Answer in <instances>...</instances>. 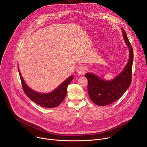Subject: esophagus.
<instances>
[{
  "label": "esophagus",
  "instance_id": "1",
  "mask_svg": "<svg viewBox=\"0 0 147 147\" xmlns=\"http://www.w3.org/2000/svg\"><path fill=\"white\" fill-rule=\"evenodd\" d=\"M86 68L84 66L79 67L77 70V72L78 73V74L81 76L84 75V74L86 73Z\"/></svg>",
  "mask_w": 147,
  "mask_h": 147
}]
</instances>
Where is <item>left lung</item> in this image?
<instances>
[{
	"mask_svg": "<svg viewBox=\"0 0 147 147\" xmlns=\"http://www.w3.org/2000/svg\"><path fill=\"white\" fill-rule=\"evenodd\" d=\"M124 40L129 50L128 63L123 70L111 80L106 81L94 74L87 73L85 77L88 80L87 90L90 99L97 105H108L119 99L128 89L132 81V68L134 59L132 47L123 29Z\"/></svg>",
	"mask_w": 147,
	"mask_h": 147,
	"instance_id": "obj_1",
	"label": "left lung"
}]
</instances>
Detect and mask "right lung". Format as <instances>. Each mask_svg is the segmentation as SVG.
<instances>
[{"instance_id":"right-lung-1","label":"right lung","mask_w":147,"mask_h":147,"mask_svg":"<svg viewBox=\"0 0 147 147\" xmlns=\"http://www.w3.org/2000/svg\"><path fill=\"white\" fill-rule=\"evenodd\" d=\"M18 71L25 93L32 101L47 108H52L61 104L67 94V86L73 80V76H71L53 92L48 93H40L33 90L27 86L23 79L19 68Z\"/></svg>"}]
</instances>
